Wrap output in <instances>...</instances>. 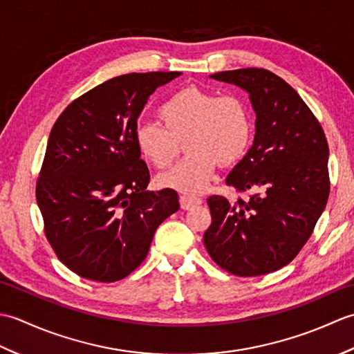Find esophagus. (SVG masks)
Here are the masks:
<instances>
[{
	"instance_id": "obj_1",
	"label": "esophagus",
	"mask_w": 354,
	"mask_h": 354,
	"mask_svg": "<svg viewBox=\"0 0 354 354\" xmlns=\"http://www.w3.org/2000/svg\"><path fill=\"white\" fill-rule=\"evenodd\" d=\"M179 204H181L183 209H190L193 207L201 205L202 199L196 196H190V194H183V196H179Z\"/></svg>"
}]
</instances>
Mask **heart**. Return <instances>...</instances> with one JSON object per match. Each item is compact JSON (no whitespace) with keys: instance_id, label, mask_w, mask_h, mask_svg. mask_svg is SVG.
<instances>
[{"instance_id":"obj_1","label":"heart","mask_w":354,"mask_h":354,"mask_svg":"<svg viewBox=\"0 0 354 354\" xmlns=\"http://www.w3.org/2000/svg\"><path fill=\"white\" fill-rule=\"evenodd\" d=\"M160 124L142 123L135 129L141 156L156 169L175 161L184 141L189 153L158 178L165 189L199 193L207 189L217 167L239 162L252 138V115L237 95H219L196 85L171 94L156 112Z\"/></svg>"}]
</instances>
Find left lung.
<instances>
[{"label": "left lung", "instance_id": "obj_1", "mask_svg": "<svg viewBox=\"0 0 354 354\" xmlns=\"http://www.w3.org/2000/svg\"><path fill=\"white\" fill-rule=\"evenodd\" d=\"M212 77L250 93L257 120L254 145L225 179L248 198L207 199L212 225L204 245L227 272L265 275L297 257L324 212L327 138L301 97L272 71L240 68Z\"/></svg>", "mask_w": 354, "mask_h": 354}]
</instances>
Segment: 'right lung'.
<instances>
[{"label":"right lung","mask_w":354,"mask_h":354,"mask_svg":"<svg viewBox=\"0 0 354 354\" xmlns=\"http://www.w3.org/2000/svg\"><path fill=\"white\" fill-rule=\"evenodd\" d=\"M178 71L131 73L73 100L57 117L36 183L44 232L82 278L118 281L146 259L156 228L179 209L171 189L149 192L135 142L138 115Z\"/></svg>","instance_id":"add662e5"}]
</instances>
